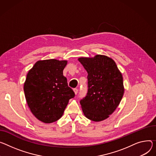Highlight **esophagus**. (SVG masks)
Here are the masks:
<instances>
[{
  "instance_id": "obj_1",
  "label": "esophagus",
  "mask_w": 156,
  "mask_h": 156,
  "mask_svg": "<svg viewBox=\"0 0 156 156\" xmlns=\"http://www.w3.org/2000/svg\"><path fill=\"white\" fill-rule=\"evenodd\" d=\"M73 91H74L75 94H76L78 93V90L77 88H74V89H73Z\"/></svg>"
}]
</instances>
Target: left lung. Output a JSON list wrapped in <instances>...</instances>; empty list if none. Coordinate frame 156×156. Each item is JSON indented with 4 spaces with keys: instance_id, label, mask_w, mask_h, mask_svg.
Listing matches in <instances>:
<instances>
[{
    "instance_id": "1",
    "label": "left lung",
    "mask_w": 156,
    "mask_h": 156,
    "mask_svg": "<svg viewBox=\"0 0 156 156\" xmlns=\"http://www.w3.org/2000/svg\"><path fill=\"white\" fill-rule=\"evenodd\" d=\"M78 61L88 74V92L80 102L83 112L91 121H103L116 110L123 96L122 74L115 61L105 55L81 57Z\"/></svg>"
}]
</instances>
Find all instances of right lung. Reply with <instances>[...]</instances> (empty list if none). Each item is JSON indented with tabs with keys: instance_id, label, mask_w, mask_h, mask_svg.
Masks as SVG:
<instances>
[{
	"instance_id": "add662e5",
	"label": "right lung",
	"mask_w": 156,
	"mask_h": 156,
	"mask_svg": "<svg viewBox=\"0 0 156 156\" xmlns=\"http://www.w3.org/2000/svg\"><path fill=\"white\" fill-rule=\"evenodd\" d=\"M66 64V60H40L27 73L23 86L27 103L32 114L45 123L58 120L75 97L63 75Z\"/></svg>"
}]
</instances>
